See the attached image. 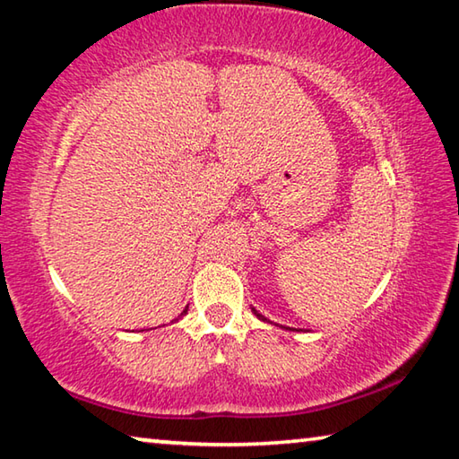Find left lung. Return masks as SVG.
<instances>
[{
    "instance_id": "left-lung-1",
    "label": "left lung",
    "mask_w": 459,
    "mask_h": 459,
    "mask_svg": "<svg viewBox=\"0 0 459 459\" xmlns=\"http://www.w3.org/2000/svg\"><path fill=\"white\" fill-rule=\"evenodd\" d=\"M253 314H255V316H257V317H259V320H263V322H265V320H267V317H265V316H261V314H259V312H257V309H255V307H253ZM290 330H291V328H290ZM298 332H299V330H298Z\"/></svg>"
}]
</instances>
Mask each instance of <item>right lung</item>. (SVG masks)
I'll list each match as a JSON object with an SVG mask.
<instances>
[{"label": "right lung", "mask_w": 459, "mask_h": 459, "mask_svg": "<svg viewBox=\"0 0 459 459\" xmlns=\"http://www.w3.org/2000/svg\"><path fill=\"white\" fill-rule=\"evenodd\" d=\"M186 312H188V309H184V312H182V316H184V314H186Z\"/></svg>", "instance_id": "add662e5"}]
</instances>
